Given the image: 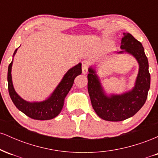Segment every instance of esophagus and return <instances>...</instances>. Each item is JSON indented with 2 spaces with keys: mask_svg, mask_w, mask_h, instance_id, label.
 <instances>
[{
  "mask_svg": "<svg viewBox=\"0 0 158 158\" xmlns=\"http://www.w3.org/2000/svg\"><path fill=\"white\" fill-rule=\"evenodd\" d=\"M90 66V62L88 61L85 60L81 62V69H82V73L86 74L88 72V68Z\"/></svg>",
  "mask_w": 158,
  "mask_h": 158,
  "instance_id": "1",
  "label": "esophagus"
}]
</instances>
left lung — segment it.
I'll return each instance as SVG.
<instances>
[{
	"instance_id": "1",
	"label": "left lung",
	"mask_w": 158,
	"mask_h": 158,
	"mask_svg": "<svg viewBox=\"0 0 158 158\" xmlns=\"http://www.w3.org/2000/svg\"><path fill=\"white\" fill-rule=\"evenodd\" d=\"M123 35L121 49L135 56L139 65L134 89L122 95L107 97L102 92L95 71L90 68V73L88 75V90L94 110L100 118L112 122L125 120L135 115L146 102L150 88L151 77L148 59L142 44L131 34L123 33Z\"/></svg>"
}]
</instances>
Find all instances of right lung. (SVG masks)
<instances>
[{"label": "right lung", "instance_id": "1", "mask_svg": "<svg viewBox=\"0 0 158 158\" xmlns=\"http://www.w3.org/2000/svg\"><path fill=\"white\" fill-rule=\"evenodd\" d=\"M16 51L17 49L14 52L13 56H15ZM12 65V61L9 65L8 73H7L8 90L11 99L19 110L30 118L38 119V120L51 119L60 113L64 105V98L73 86L74 79L77 76L81 73V64L79 63V64L76 65L73 68L68 70V73L65 74L62 80L58 85L55 91L48 100L42 102L30 103L21 99L14 90L12 77H11Z\"/></svg>", "mask_w": 158, "mask_h": 158}]
</instances>
